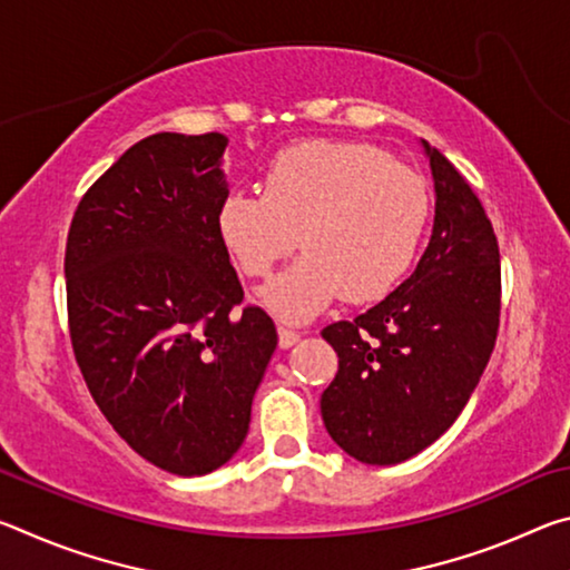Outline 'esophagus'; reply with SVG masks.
<instances>
[{"label":"esophagus","instance_id":"obj_1","mask_svg":"<svg viewBox=\"0 0 570 570\" xmlns=\"http://www.w3.org/2000/svg\"><path fill=\"white\" fill-rule=\"evenodd\" d=\"M298 340H302V334L292 332V330H284V326H278V346H282V350H288V346H294Z\"/></svg>","mask_w":570,"mask_h":570}]
</instances>
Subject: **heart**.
<instances>
[{"label":"heart","mask_w":570,"mask_h":570,"mask_svg":"<svg viewBox=\"0 0 570 570\" xmlns=\"http://www.w3.org/2000/svg\"><path fill=\"white\" fill-rule=\"evenodd\" d=\"M428 216L424 180L380 148L306 140L272 160L264 193H228L218 230L248 276H268L302 244L306 254L258 302L282 322L304 324L342 296L356 304L387 296L410 272Z\"/></svg>","instance_id":"heart-1"}]
</instances>
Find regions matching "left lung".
<instances>
[{"instance_id": "8db88e82", "label": "left lung", "mask_w": 570, "mask_h": 570, "mask_svg": "<svg viewBox=\"0 0 570 570\" xmlns=\"http://www.w3.org/2000/svg\"><path fill=\"white\" fill-rule=\"evenodd\" d=\"M435 183L432 236L410 278L322 336L340 372L322 420L346 455L397 465L430 448L465 407L493 354L500 254L493 226L455 166L422 140Z\"/></svg>"}]
</instances>
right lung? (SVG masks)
<instances>
[{
  "instance_id": "obj_1",
  "label": "right lung",
  "mask_w": 570,
  "mask_h": 570,
  "mask_svg": "<svg viewBox=\"0 0 570 570\" xmlns=\"http://www.w3.org/2000/svg\"><path fill=\"white\" fill-rule=\"evenodd\" d=\"M220 132H156L85 193L67 234L72 350L115 432L160 470L214 472L244 445L276 326L244 298L218 210Z\"/></svg>"
}]
</instances>
